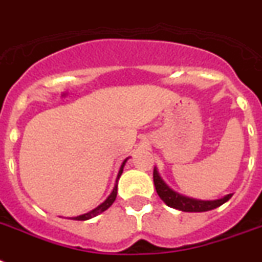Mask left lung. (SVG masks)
<instances>
[{
	"label": "left lung",
	"mask_w": 262,
	"mask_h": 262,
	"mask_svg": "<svg viewBox=\"0 0 262 262\" xmlns=\"http://www.w3.org/2000/svg\"><path fill=\"white\" fill-rule=\"evenodd\" d=\"M153 182H155V187H156V192L159 193V196L165 205L184 212L210 211V210H214V208L222 206L223 203H226L233 196V193H229V195H225L223 198L215 199V201H202V199H195V198L182 195V193L172 190L171 187L161 179L156 167L153 169Z\"/></svg>",
	"instance_id": "1"
}]
</instances>
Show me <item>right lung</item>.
<instances>
[{
	"mask_svg": "<svg viewBox=\"0 0 262 262\" xmlns=\"http://www.w3.org/2000/svg\"><path fill=\"white\" fill-rule=\"evenodd\" d=\"M129 160V157H126L124 161H122V164H121L120 167V171H118V175H117V179H116V184H114V187H113V191L110 192V195L107 198H106L105 201L102 202L101 205L97 206L95 208H93L91 211L86 212V214H82V215H78V216H72L71 220L74 221H87V220H91V218H94V216L99 215V214H102L103 211H106L107 208L110 207V206L114 203V201H116L117 198V188H118V180H120L121 175H122V172H124V167L125 164H126V161Z\"/></svg>",
	"mask_w": 262,
	"mask_h": 262,
	"instance_id": "obj_1",
	"label": "right lung"
}]
</instances>
